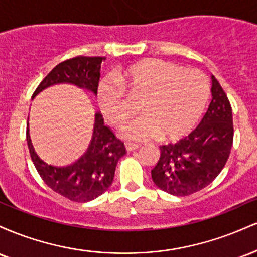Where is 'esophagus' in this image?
<instances>
[{
	"mask_svg": "<svg viewBox=\"0 0 257 257\" xmlns=\"http://www.w3.org/2000/svg\"><path fill=\"white\" fill-rule=\"evenodd\" d=\"M125 149H126V151H134V150L139 149V145H138V144L129 143V141H126V143H125Z\"/></svg>",
	"mask_w": 257,
	"mask_h": 257,
	"instance_id": "obj_1",
	"label": "esophagus"
}]
</instances>
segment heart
<instances>
[{"mask_svg":"<svg viewBox=\"0 0 257 257\" xmlns=\"http://www.w3.org/2000/svg\"><path fill=\"white\" fill-rule=\"evenodd\" d=\"M209 91L208 78L198 70L149 59L102 79L96 98L102 116L113 125L122 124L134 112L131 98L141 100L143 114L125 123L122 134L145 141L158 135L175 139L190 132L204 112Z\"/></svg>","mask_w":257,"mask_h":257,"instance_id":"1","label":"heart"}]
</instances>
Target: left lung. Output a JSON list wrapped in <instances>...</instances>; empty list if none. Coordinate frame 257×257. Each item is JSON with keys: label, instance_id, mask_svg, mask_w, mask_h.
<instances>
[{"label": "left lung", "instance_id": "8db88e82", "mask_svg": "<svg viewBox=\"0 0 257 257\" xmlns=\"http://www.w3.org/2000/svg\"><path fill=\"white\" fill-rule=\"evenodd\" d=\"M233 144L232 107L219 81L211 76V102L200 123L181 140L159 146L151 170L157 187L173 196H190L216 179Z\"/></svg>", "mask_w": 257, "mask_h": 257}]
</instances>
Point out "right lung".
<instances>
[{
    "label": "right lung",
    "instance_id": "right-lung-1",
    "mask_svg": "<svg viewBox=\"0 0 257 257\" xmlns=\"http://www.w3.org/2000/svg\"><path fill=\"white\" fill-rule=\"evenodd\" d=\"M105 57H76L58 64L38 84L34 95L54 84L69 83L89 90L96 96L100 81V69ZM26 140L32 162L38 174L54 192L72 200L85 203L101 196L113 181L117 162L125 155L124 144L105 125L100 112L95 113L93 137L88 150L75 163L55 167L46 163L35 152L30 135Z\"/></svg>",
    "mask_w": 257,
    "mask_h": 257
}]
</instances>
